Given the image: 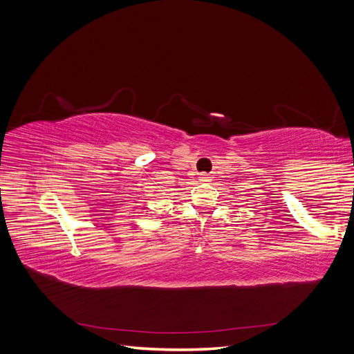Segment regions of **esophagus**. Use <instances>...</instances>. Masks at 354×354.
Listing matches in <instances>:
<instances>
[{
  "label": "esophagus",
  "mask_w": 354,
  "mask_h": 354,
  "mask_svg": "<svg viewBox=\"0 0 354 354\" xmlns=\"http://www.w3.org/2000/svg\"><path fill=\"white\" fill-rule=\"evenodd\" d=\"M199 180L202 181V183H207V181H211V177L207 173H202V174H199Z\"/></svg>",
  "instance_id": "34e87169"
}]
</instances>
